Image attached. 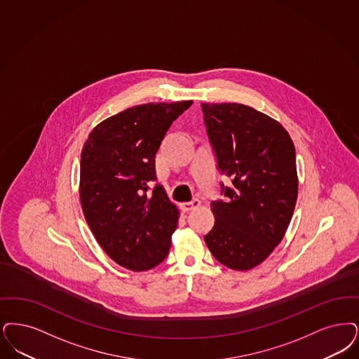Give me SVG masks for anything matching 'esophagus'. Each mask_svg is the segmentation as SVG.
Here are the masks:
<instances>
[{
  "mask_svg": "<svg viewBox=\"0 0 359 359\" xmlns=\"http://www.w3.org/2000/svg\"><path fill=\"white\" fill-rule=\"evenodd\" d=\"M201 201H198V199H194L192 201H186V203H182V204H180V207H182V210H184V211H194V210L199 208V207H201Z\"/></svg>",
  "mask_w": 359,
  "mask_h": 359,
  "instance_id": "obj_1",
  "label": "esophagus"
}]
</instances>
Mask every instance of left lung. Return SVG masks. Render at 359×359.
Instances as JSON below:
<instances>
[{"label": "left lung", "instance_id": "left-lung-1", "mask_svg": "<svg viewBox=\"0 0 359 359\" xmlns=\"http://www.w3.org/2000/svg\"><path fill=\"white\" fill-rule=\"evenodd\" d=\"M217 168L230 176L226 201H212L215 224L204 241L214 258L248 271L282 242L298 198L295 147L273 117L238 102H203Z\"/></svg>", "mask_w": 359, "mask_h": 359}]
</instances>
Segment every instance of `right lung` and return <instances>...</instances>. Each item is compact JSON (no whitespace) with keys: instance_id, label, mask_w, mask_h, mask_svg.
Listing matches in <instances>:
<instances>
[{"instance_id":"right-lung-1","label":"right lung","mask_w":359,"mask_h":359,"mask_svg":"<svg viewBox=\"0 0 359 359\" xmlns=\"http://www.w3.org/2000/svg\"><path fill=\"white\" fill-rule=\"evenodd\" d=\"M192 100L135 105L97 124L80 161V203L97 243L118 266L147 271L167 258L179 210L156 184L155 156Z\"/></svg>"}]
</instances>
